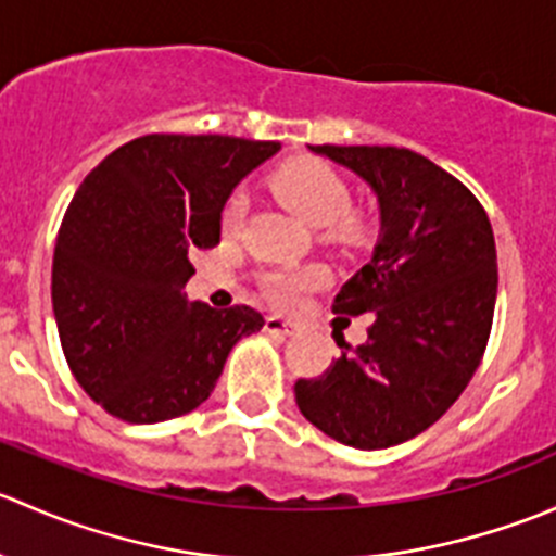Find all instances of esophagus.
Masks as SVG:
<instances>
[{
    "instance_id": "esophagus-1",
    "label": "esophagus",
    "mask_w": 556,
    "mask_h": 556,
    "mask_svg": "<svg viewBox=\"0 0 556 556\" xmlns=\"http://www.w3.org/2000/svg\"><path fill=\"white\" fill-rule=\"evenodd\" d=\"M266 330H268V333L288 339V336L299 333V325L288 323V319H282V317H274V314H271V317H266Z\"/></svg>"
}]
</instances>
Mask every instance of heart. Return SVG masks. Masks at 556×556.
<instances>
[{"instance_id": "b5f03b06", "label": "heart", "mask_w": 556, "mask_h": 556, "mask_svg": "<svg viewBox=\"0 0 556 556\" xmlns=\"http://www.w3.org/2000/svg\"><path fill=\"white\" fill-rule=\"evenodd\" d=\"M274 195L299 212L309 226H325V233L339 242H357L366 233V220L350 210L352 195L350 185L328 161L301 159L285 161L277 172L268 177ZM244 217V201L233 195L223 212V231L237 233ZM325 282V268L301 266V268H277L266 274L263 288L277 306H295L306 293Z\"/></svg>"}]
</instances>
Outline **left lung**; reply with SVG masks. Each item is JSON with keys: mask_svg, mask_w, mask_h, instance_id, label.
Masks as SVG:
<instances>
[{"mask_svg": "<svg viewBox=\"0 0 556 556\" xmlns=\"http://www.w3.org/2000/svg\"><path fill=\"white\" fill-rule=\"evenodd\" d=\"M379 195L382 233L371 263L333 312H371L368 341L317 379L295 382L301 414L339 444H403L463 395L484 357L497 299V250L481 201L425 155L379 144H314Z\"/></svg>", "mask_w": 556, "mask_h": 556, "instance_id": "obj_1", "label": "left lung"}]
</instances>
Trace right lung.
Wrapping results in <instances>:
<instances>
[{
	"mask_svg": "<svg viewBox=\"0 0 556 556\" xmlns=\"http://www.w3.org/2000/svg\"><path fill=\"white\" fill-rule=\"evenodd\" d=\"M279 142L148 134L110 153L66 206L53 314L77 384L112 417L153 425L210 397L228 352L263 328L252 306L190 304L195 250L220 244L233 185Z\"/></svg>",
	"mask_w": 556,
	"mask_h": 556,
	"instance_id": "add662e5",
	"label": "right lung"
}]
</instances>
